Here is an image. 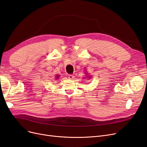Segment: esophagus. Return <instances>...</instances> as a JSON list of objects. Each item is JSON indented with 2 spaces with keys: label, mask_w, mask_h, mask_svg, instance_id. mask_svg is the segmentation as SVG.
Segmentation results:
<instances>
[{
  "label": "esophagus",
  "mask_w": 147,
  "mask_h": 147,
  "mask_svg": "<svg viewBox=\"0 0 147 147\" xmlns=\"http://www.w3.org/2000/svg\"><path fill=\"white\" fill-rule=\"evenodd\" d=\"M74 76L73 75V74H69L68 75V79H70V80H73L74 79Z\"/></svg>",
  "instance_id": "esophagus-1"
}]
</instances>
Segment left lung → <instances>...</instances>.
Returning <instances> with one entry per match:
<instances>
[{
    "mask_svg": "<svg viewBox=\"0 0 147 147\" xmlns=\"http://www.w3.org/2000/svg\"><path fill=\"white\" fill-rule=\"evenodd\" d=\"M86 75H87V77H86L85 78H87V79H91V76H90V75H89V74H87V73H86Z\"/></svg>",
    "mask_w": 147,
    "mask_h": 147,
    "instance_id": "left-lung-1",
    "label": "left lung"
}]
</instances>
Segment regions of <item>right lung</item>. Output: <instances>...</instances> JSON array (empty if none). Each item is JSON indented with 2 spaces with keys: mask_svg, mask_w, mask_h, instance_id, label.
Here are the masks:
<instances>
[{
  "mask_svg": "<svg viewBox=\"0 0 147 147\" xmlns=\"http://www.w3.org/2000/svg\"><path fill=\"white\" fill-rule=\"evenodd\" d=\"M59 76H59V75H58V74H57V75H56V79H58V78H59Z\"/></svg>",
  "mask_w": 147,
  "mask_h": 147,
  "instance_id": "1",
  "label": "right lung"
}]
</instances>
